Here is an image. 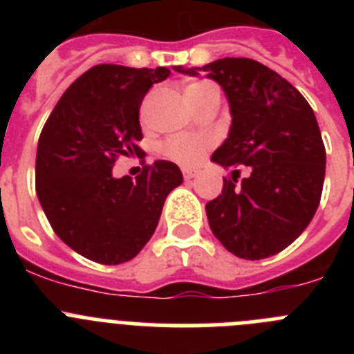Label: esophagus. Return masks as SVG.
<instances>
[{"label": "esophagus", "instance_id": "obj_1", "mask_svg": "<svg viewBox=\"0 0 354 354\" xmlns=\"http://www.w3.org/2000/svg\"><path fill=\"white\" fill-rule=\"evenodd\" d=\"M183 175H184V179L189 180V179H193V177H195L196 171L192 170V168H183Z\"/></svg>", "mask_w": 354, "mask_h": 354}]
</instances>
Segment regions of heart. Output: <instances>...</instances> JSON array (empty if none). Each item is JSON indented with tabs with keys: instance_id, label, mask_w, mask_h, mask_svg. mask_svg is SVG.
Wrapping results in <instances>:
<instances>
[{
	"instance_id": "1",
	"label": "heart",
	"mask_w": 354,
	"mask_h": 354,
	"mask_svg": "<svg viewBox=\"0 0 354 354\" xmlns=\"http://www.w3.org/2000/svg\"><path fill=\"white\" fill-rule=\"evenodd\" d=\"M209 86L211 84L207 83L189 84L186 88V95L209 88ZM207 149L209 140L204 138V136H187V134H183V136H174V138L168 140L167 145H165V154H167V158L174 159L177 162H183V165H195V162H198L200 159L204 158Z\"/></svg>"
}]
</instances>
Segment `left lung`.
I'll use <instances>...</instances> for the list:
<instances>
[{"instance_id":"left-lung-1","label":"left lung","mask_w":354,"mask_h":354,"mask_svg":"<svg viewBox=\"0 0 354 354\" xmlns=\"http://www.w3.org/2000/svg\"><path fill=\"white\" fill-rule=\"evenodd\" d=\"M204 72L223 88L232 124L211 161L232 170L218 198L205 205L209 227L239 259L282 252L308 227L323 193L326 150L314 109L280 74L250 58H221ZM241 166L248 178L236 184Z\"/></svg>"}]
</instances>
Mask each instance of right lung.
<instances>
[{"instance_id": "obj_1", "label": "right lung", "mask_w": 354, "mask_h": 354, "mask_svg": "<svg viewBox=\"0 0 354 354\" xmlns=\"http://www.w3.org/2000/svg\"><path fill=\"white\" fill-rule=\"evenodd\" d=\"M170 68L95 65L65 90L39 138L37 196L56 236L99 264L131 261L158 227L168 193L183 184L158 159L133 180L113 177L118 156L138 154L140 106Z\"/></svg>"}]
</instances>
